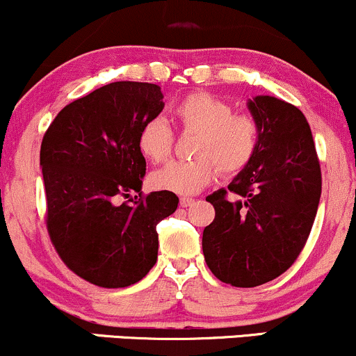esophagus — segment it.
I'll return each instance as SVG.
<instances>
[{
  "instance_id": "34e87169",
  "label": "esophagus",
  "mask_w": 356,
  "mask_h": 356,
  "mask_svg": "<svg viewBox=\"0 0 356 356\" xmlns=\"http://www.w3.org/2000/svg\"><path fill=\"white\" fill-rule=\"evenodd\" d=\"M179 202H181L182 207H191L192 204H194L195 201H194V199H192V197H186V195H182L181 201H179Z\"/></svg>"
}]
</instances>
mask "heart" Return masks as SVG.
I'll use <instances>...</instances> for the list:
<instances>
[{"label": "heart", "mask_w": 356, "mask_h": 356, "mask_svg": "<svg viewBox=\"0 0 356 356\" xmlns=\"http://www.w3.org/2000/svg\"><path fill=\"white\" fill-rule=\"evenodd\" d=\"M175 120L184 130L195 132L189 162L172 161L150 174V184L159 191L195 194L218 174H238L254 157L259 127L249 113H234L218 97L195 92L175 105ZM138 149L145 159L161 162L172 149V132L162 118L147 122L138 132Z\"/></svg>", "instance_id": "obj_1"}]
</instances>
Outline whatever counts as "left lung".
Wrapping results in <instances>:
<instances>
[{
  "label": "left lung",
  "instance_id": "left-lung-1",
  "mask_svg": "<svg viewBox=\"0 0 356 356\" xmlns=\"http://www.w3.org/2000/svg\"><path fill=\"white\" fill-rule=\"evenodd\" d=\"M259 127L251 162L207 195L216 218L202 232L207 266L222 283L254 288L291 266L305 248L321 195V170L308 120L269 95L248 100Z\"/></svg>",
  "mask_w": 356,
  "mask_h": 356
}]
</instances>
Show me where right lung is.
Masks as SVG:
<instances>
[{"label":"right lung","instance_id":"1","mask_svg":"<svg viewBox=\"0 0 356 356\" xmlns=\"http://www.w3.org/2000/svg\"><path fill=\"white\" fill-rule=\"evenodd\" d=\"M162 100L154 83L113 81L68 104L43 137L51 243L75 275L102 288H125L154 268L155 226L177 209L174 192L140 194L138 132L162 112Z\"/></svg>","mask_w":356,"mask_h":356}]
</instances>
